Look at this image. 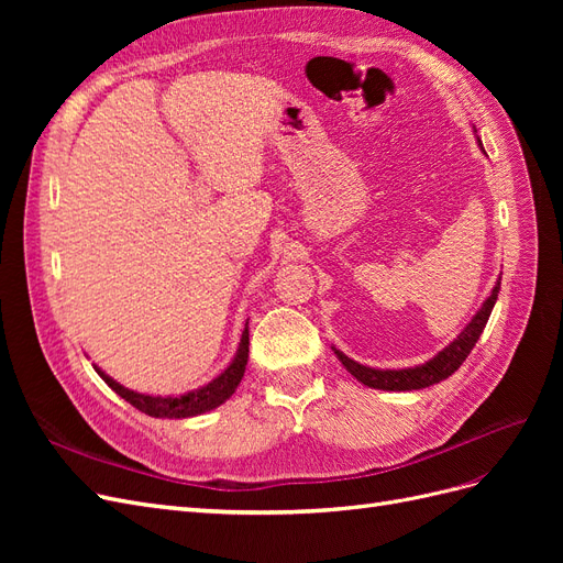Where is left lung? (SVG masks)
Wrapping results in <instances>:
<instances>
[{"label": "left lung", "mask_w": 563, "mask_h": 563, "mask_svg": "<svg viewBox=\"0 0 563 563\" xmlns=\"http://www.w3.org/2000/svg\"><path fill=\"white\" fill-rule=\"evenodd\" d=\"M479 147L484 150L482 141H479ZM498 294H500V279L496 282V286H493L490 296L484 300L482 308L476 310L472 321L467 323L463 331L457 333V338L453 340V343H449L444 350L437 352V356H432L430 362H424L420 366L399 368V371L371 368V366H364L360 362L350 360L347 354H343V352L335 350V347H333V352H335L338 360L343 362V366L352 373L356 380L373 387V389L408 391V389H422V387L437 385L441 380H446L449 376H453V373L460 368V364L467 360V354L476 345V340H479V335L484 333V327H486V321H488V317L493 312V305H496V300H498Z\"/></svg>", "instance_id": "obj_1"}]
</instances>
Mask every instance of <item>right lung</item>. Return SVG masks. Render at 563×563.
<instances>
[{
    "instance_id": "1",
    "label": "right lung",
    "mask_w": 563,
    "mask_h": 563,
    "mask_svg": "<svg viewBox=\"0 0 563 563\" xmlns=\"http://www.w3.org/2000/svg\"><path fill=\"white\" fill-rule=\"evenodd\" d=\"M246 362H249V321L242 331V343L240 350H236L232 364L216 376L209 385H203L199 389L187 391V395L180 397H152V395H141V391H133L124 385H119L117 380H112L106 371H100L98 366L96 373L103 378L119 397L126 399L131 406L139 408V411L152 416V418H192V416H201L207 411H213L216 406L225 404L232 395L236 385L242 383L244 371H246Z\"/></svg>"
}]
</instances>
